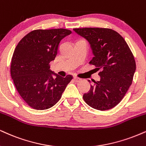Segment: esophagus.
<instances>
[{"mask_svg":"<svg viewBox=\"0 0 146 146\" xmlns=\"http://www.w3.org/2000/svg\"><path fill=\"white\" fill-rule=\"evenodd\" d=\"M73 79H74L75 82H80L82 81V79L80 78H78V77H76V76H75L74 78H73Z\"/></svg>","mask_w":146,"mask_h":146,"instance_id":"esophagus-1","label":"esophagus"}]
</instances>
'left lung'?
I'll list each match as a JSON object with an SVG mask.
<instances>
[{
  "mask_svg": "<svg viewBox=\"0 0 146 146\" xmlns=\"http://www.w3.org/2000/svg\"><path fill=\"white\" fill-rule=\"evenodd\" d=\"M73 31L90 43L94 57L89 63L100 71L101 80L93 81L90 90L84 94V101L95 110H110L122 101L132 84L136 69L134 56L124 38L113 30L83 28Z\"/></svg>",
  "mask_w": 146,
  "mask_h": 146,
  "instance_id": "8db88e82",
  "label": "left lung"
}]
</instances>
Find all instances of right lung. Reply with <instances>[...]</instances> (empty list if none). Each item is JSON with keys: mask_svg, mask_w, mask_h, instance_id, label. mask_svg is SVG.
<instances>
[{"mask_svg": "<svg viewBox=\"0 0 146 146\" xmlns=\"http://www.w3.org/2000/svg\"><path fill=\"white\" fill-rule=\"evenodd\" d=\"M71 33L64 29L35 30L15 47L11 62V78L19 94L33 109L44 110L53 107L73 79L71 75L62 78L50 69V62L58 53L60 42Z\"/></svg>", "mask_w": 146, "mask_h": 146, "instance_id": "obj_1", "label": "right lung"}]
</instances>
